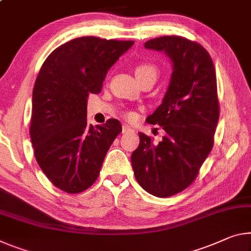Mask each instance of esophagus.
<instances>
[{"label":"esophagus","mask_w":251,"mask_h":251,"mask_svg":"<svg viewBox=\"0 0 251 251\" xmlns=\"http://www.w3.org/2000/svg\"><path fill=\"white\" fill-rule=\"evenodd\" d=\"M129 132H133V128H130L128 125L123 126V133H129Z\"/></svg>","instance_id":"obj_1"}]
</instances>
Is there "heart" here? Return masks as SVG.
<instances>
[{"label": "heart", "mask_w": 251, "mask_h": 251, "mask_svg": "<svg viewBox=\"0 0 251 251\" xmlns=\"http://www.w3.org/2000/svg\"><path fill=\"white\" fill-rule=\"evenodd\" d=\"M157 74H158V70H157L156 67H155L153 63H150V62L138 63V65L136 66V68H135V75H136L137 79L141 82L143 80H145V79H149V78L156 79ZM126 115H127V117H133L134 116L133 113H127Z\"/></svg>", "instance_id": "obj_1"}]
</instances>
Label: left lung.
<instances>
[{"mask_svg":"<svg viewBox=\"0 0 251 251\" xmlns=\"http://www.w3.org/2000/svg\"><path fill=\"white\" fill-rule=\"evenodd\" d=\"M146 49L163 51L173 73L162 104L146 122L165 130L162 142L140 135L132 154L135 177L146 192L168 198L191 185L213 146L219 121L216 70L200 43L177 35L145 42Z\"/></svg>","mask_w":251,"mask_h":251,"instance_id":"obj_1","label":"left lung"}]
</instances>
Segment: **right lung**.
<instances>
[{
    "instance_id": "obj_1",
    "label": "right lung",
    "mask_w": 251,
    "mask_h": 251,
    "mask_svg": "<svg viewBox=\"0 0 251 251\" xmlns=\"http://www.w3.org/2000/svg\"><path fill=\"white\" fill-rule=\"evenodd\" d=\"M134 41L81 37L63 43L43 62L34 83L30 136L51 183L67 193L94 184L122 125L87 123V99L99 94L110 67Z\"/></svg>"
}]
</instances>
